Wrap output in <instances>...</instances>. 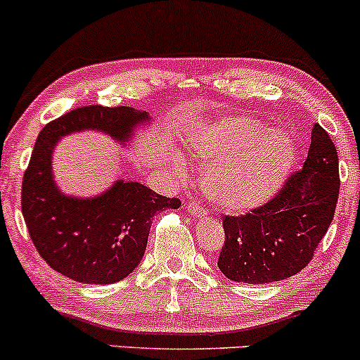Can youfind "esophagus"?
<instances>
[{"mask_svg": "<svg viewBox=\"0 0 360 360\" xmlns=\"http://www.w3.org/2000/svg\"><path fill=\"white\" fill-rule=\"evenodd\" d=\"M188 211H189V214L193 216V218H202V216H206L205 207H201V206L196 205V202H193V201L188 205Z\"/></svg>", "mask_w": 360, "mask_h": 360, "instance_id": "obj_1", "label": "esophagus"}]
</instances>
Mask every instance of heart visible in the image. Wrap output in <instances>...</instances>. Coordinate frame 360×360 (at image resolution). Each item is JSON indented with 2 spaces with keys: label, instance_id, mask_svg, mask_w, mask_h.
Returning a JSON list of instances; mask_svg holds the SVG:
<instances>
[{
  "label": "heart",
  "instance_id": "1",
  "mask_svg": "<svg viewBox=\"0 0 360 360\" xmlns=\"http://www.w3.org/2000/svg\"><path fill=\"white\" fill-rule=\"evenodd\" d=\"M186 146L205 164L202 191L219 210L245 213L265 205L285 183L295 159V142L281 129L233 115L205 120L186 134ZM171 162L183 166L172 154Z\"/></svg>",
  "mask_w": 360,
  "mask_h": 360
}]
</instances>
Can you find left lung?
I'll return each mask as SVG.
<instances>
[{"instance_id":"obj_1","label":"left lung","mask_w":360,"mask_h":360,"mask_svg":"<svg viewBox=\"0 0 360 360\" xmlns=\"http://www.w3.org/2000/svg\"><path fill=\"white\" fill-rule=\"evenodd\" d=\"M339 158L326 129L314 124L304 167L266 205L224 216L218 268L240 283H271L309 265L326 236L339 198Z\"/></svg>"}]
</instances>
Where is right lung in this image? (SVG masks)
I'll return each instance as SVG.
<instances>
[{
    "instance_id": "obj_1",
    "label": "right lung",
    "mask_w": 360,
    "mask_h": 360,
    "mask_svg": "<svg viewBox=\"0 0 360 360\" xmlns=\"http://www.w3.org/2000/svg\"><path fill=\"white\" fill-rule=\"evenodd\" d=\"M149 124L144 110L89 105L41 129L21 186V211L40 257L67 278L92 285L124 280L144 257L154 214L177 210L181 201L124 179L92 198L65 194L51 169L56 144L70 134L97 131L127 146Z\"/></svg>"
}]
</instances>
